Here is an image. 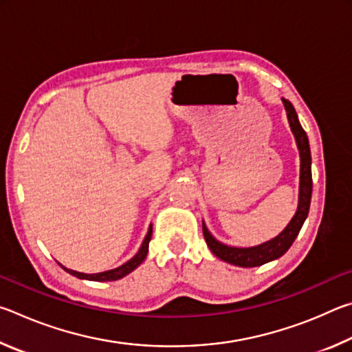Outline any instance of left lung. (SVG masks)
Instances as JSON below:
<instances>
[{
    "mask_svg": "<svg viewBox=\"0 0 352 352\" xmlns=\"http://www.w3.org/2000/svg\"><path fill=\"white\" fill-rule=\"evenodd\" d=\"M284 109L287 111V119L292 129V133L295 136L298 151H300V197H298V208L295 216L292 217L289 225L279 233L276 237L267 241L261 245L248 247V248H239V247H230L225 243L219 242L210 231H208L206 225L204 222V236L205 241L210 247L211 252L228 264L239 265V267H258L270 262L273 259L281 258V256L287 252L292 243L296 239L298 233H300L302 223L307 219L309 206H311V197H312V158H311V147H309V140L301 127L300 121H298V115L290 104V100L283 99Z\"/></svg>",
    "mask_w": 352,
    "mask_h": 352,
    "instance_id": "8db88e82",
    "label": "left lung"
}]
</instances>
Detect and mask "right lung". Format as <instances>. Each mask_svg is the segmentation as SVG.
Listing matches in <instances>:
<instances>
[{
    "label": "right lung",
    "instance_id": "right-lung-1",
    "mask_svg": "<svg viewBox=\"0 0 352 352\" xmlns=\"http://www.w3.org/2000/svg\"><path fill=\"white\" fill-rule=\"evenodd\" d=\"M152 239V225L148 226V231L144 237V242H142V245L140 248V252L136 253L132 259L127 261L126 264H122L121 267H118V269H113V270H107V272H100V273H80V272H76V270H69L67 267H63L62 264V269L67 270L69 275H73L76 278H80V279H88V281H116V279H121L126 275H129L130 272H133L136 267H138L142 261L146 259L147 252H148V242Z\"/></svg>",
    "mask_w": 352,
    "mask_h": 352
}]
</instances>
